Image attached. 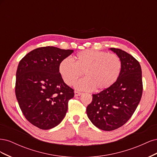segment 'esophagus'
Instances as JSON below:
<instances>
[{
  "mask_svg": "<svg viewBox=\"0 0 157 157\" xmlns=\"http://www.w3.org/2000/svg\"><path fill=\"white\" fill-rule=\"evenodd\" d=\"M82 94L81 92H79L78 91H75V96H80Z\"/></svg>",
  "mask_w": 157,
  "mask_h": 157,
  "instance_id": "34e87169",
  "label": "esophagus"
}]
</instances>
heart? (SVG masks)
<instances>
[{
	"label": "heart",
	"instance_id": "1",
	"mask_svg": "<svg viewBox=\"0 0 157 157\" xmlns=\"http://www.w3.org/2000/svg\"><path fill=\"white\" fill-rule=\"evenodd\" d=\"M73 63L65 58L59 65V72L64 82L71 86L82 73L85 78L75 84L80 90L102 91L115 83L119 77L122 63L119 57L107 52L86 50L79 52L73 58Z\"/></svg>",
	"mask_w": 157,
	"mask_h": 157
}]
</instances>
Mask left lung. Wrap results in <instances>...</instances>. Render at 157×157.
<instances>
[{
    "label": "left lung",
    "mask_w": 157,
    "mask_h": 157,
    "mask_svg": "<svg viewBox=\"0 0 157 157\" xmlns=\"http://www.w3.org/2000/svg\"><path fill=\"white\" fill-rule=\"evenodd\" d=\"M121 61L119 77L111 86L92 95L86 113L92 124L102 130L111 131L130 119L141 100L143 84L140 63L122 50L109 48Z\"/></svg>",
    "instance_id": "1"
}]
</instances>
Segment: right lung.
I'll return each instance as SVG.
<instances>
[{
  "instance_id": "1",
  "label": "right lung",
  "mask_w": 157,
  "mask_h": 157,
  "mask_svg": "<svg viewBox=\"0 0 157 157\" xmlns=\"http://www.w3.org/2000/svg\"><path fill=\"white\" fill-rule=\"evenodd\" d=\"M54 46L38 48L19 63L16 96L26 119L42 130L53 128L63 121L74 90L63 80L59 65L73 53Z\"/></svg>"
}]
</instances>
